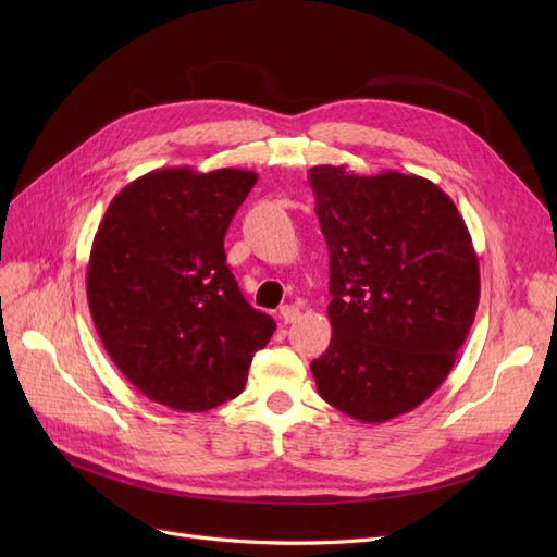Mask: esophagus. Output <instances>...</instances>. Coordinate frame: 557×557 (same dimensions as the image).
Listing matches in <instances>:
<instances>
[{
  "mask_svg": "<svg viewBox=\"0 0 557 557\" xmlns=\"http://www.w3.org/2000/svg\"><path fill=\"white\" fill-rule=\"evenodd\" d=\"M280 318L284 320L286 325H288V323H296V320L300 318V309L294 307V305H286V307L280 309Z\"/></svg>",
  "mask_w": 557,
  "mask_h": 557,
  "instance_id": "esophagus-1",
  "label": "esophagus"
}]
</instances>
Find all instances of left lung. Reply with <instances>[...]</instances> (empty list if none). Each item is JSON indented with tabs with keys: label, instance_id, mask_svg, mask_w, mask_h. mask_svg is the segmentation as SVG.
Instances as JSON below:
<instances>
[{
	"label": "left lung",
	"instance_id": "obj_1",
	"mask_svg": "<svg viewBox=\"0 0 557 557\" xmlns=\"http://www.w3.org/2000/svg\"><path fill=\"white\" fill-rule=\"evenodd\" d=\"M330 250L332 343L311 361L320 397L388 422L435 393L474 323L479 257L454 200L426 178L309 169Z\"/></svg>",
	"mask_w": 557,
	"mask_h": 557
}]
</instances>
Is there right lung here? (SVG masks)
Returning <instances> with one entry per match:
<instances>
[{
    "instance_id": "obj_1",
    "label": "right lung",
    "mask_w": 557,
    "mask_h": 557,
    "mask_svg": "<svg viewBox=\"0 0 557 557\" xmlns=\"http://www.w3.org/2000/svg\"><path fill=\"white\" fill-rule=\"evenodd\" d=\"M257 173L158 169L112 198L87 263V302L114 366L175 411L237 397L275 320L252 309L223 239Z\"/></svg>"
}]
</instances>
